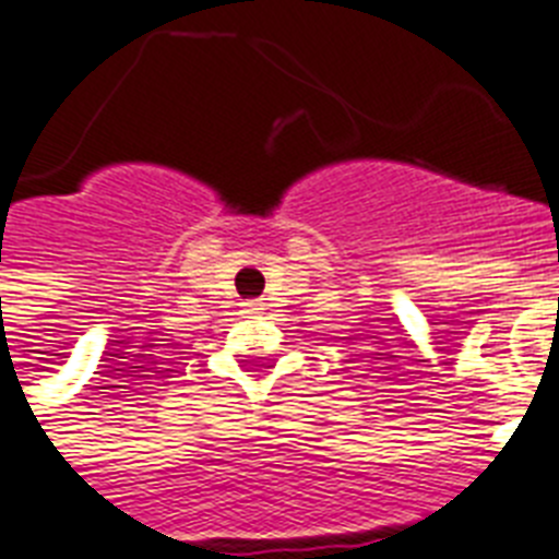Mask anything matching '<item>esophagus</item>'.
<instances>
[{
  "label": "esophagus",
  "instance_id": "1",
  "mask_svg": "<svg viewBox=\"0 0 559 559\" xmlns=\"http://www.w3.org/2000/svg\"><path fill=\"white\" fill-rule=\"evenodd\" d=\"M247 310H264V304H261V301H249Z\"/></svg>",
  "mask_w": 559,
  "mask_h": 559
}]
</instances>
